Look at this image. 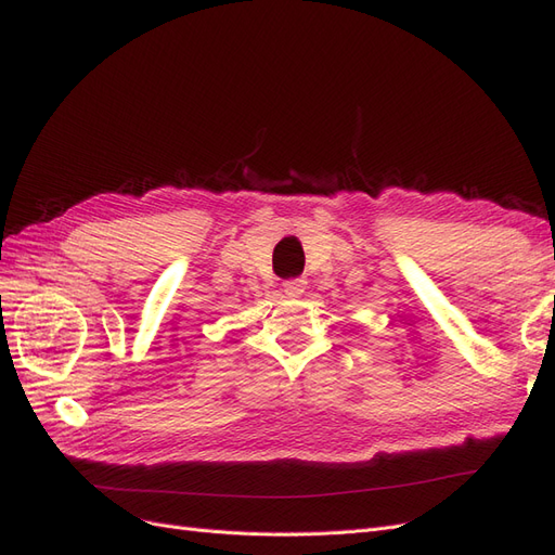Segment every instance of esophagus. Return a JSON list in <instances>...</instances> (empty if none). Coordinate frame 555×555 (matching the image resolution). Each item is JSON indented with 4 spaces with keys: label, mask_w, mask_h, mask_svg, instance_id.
<instances>
[{
    "label": "esophagus",
    "mask_w": 555,
    "mask_h": 555,
    "mask_svg": "<svg viewBox=\"0 0 555 555\" xmlns=\"http://www.w3.org/2000/svg\"><path fill=\"white\" fill-rule=\"evenodd\" d=\"M306 280L304 278H294V280H287V282H284L282 284V287H284V294H287L289 298H298L300 294H304L306 292Z\"/></svg>",
    "instance_id": "1"
}]
</instances>
